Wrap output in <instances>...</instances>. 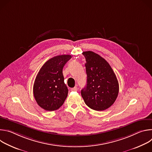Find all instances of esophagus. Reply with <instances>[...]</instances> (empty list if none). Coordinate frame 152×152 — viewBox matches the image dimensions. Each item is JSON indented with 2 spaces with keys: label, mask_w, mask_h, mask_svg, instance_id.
<instances>
[{
  "label": "esophagus",
  "mask_w": 152,
  "mask_h": 152,
  "mask_svg": "<svg viewBox=\"0 0 152 152\" xmlns=\"http://www.w3.org/2000/svg\"><path fill=\"white\" fill-rule=\"evenodd\" d=\"M71 91H77V86H75L74 88H71Z\"/></svg>",
  "instance_id": "1"
}]
</instances>
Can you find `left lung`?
I'll list each match as a JSON object with an SVG mask.
<instances>
[{"mask_svg": "<svg viewBox=\"0 0 152 152\" xmlns=\"http://www.w3.org/2000/svg\"><path fill=\"white\" fill-rule=\"evenodd\" d=\"M87 81L81 90L85 104L91 109L103 111L115 102L119 91L117 77L104 58L92 52H83Z\"/></svg>", "mask_w": 152, "mask_h": 152, "instance_id": "left-lung-1", "label": "left lung"}]
</instances>
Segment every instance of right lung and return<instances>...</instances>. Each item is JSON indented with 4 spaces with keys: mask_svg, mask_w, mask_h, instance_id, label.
I'll list each match as a JSON object with an SVG mask.
<instances>
[{
    "mask_svg": "<svg viewBox=\"0 0 152 152\" xmlns=\"http://www.w3.org/2000/svg\"><path fill=\"white\" fill-rule=\"evenodd\" d=\"M71 58L70 55L53 57L45 62L36 76L34 96L38 104L46 111L59 109L67 97L69 90L64 83L62 69Z\"/></svg>",
    "mask_w": 152,
    "mask_h": 152,
    "instance_id": "right-lung-1",
    "label": "right lung"
}]
</instances>
